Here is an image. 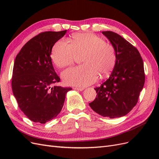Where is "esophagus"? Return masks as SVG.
I'll list each match as a JSON object with an SVG mask.
<instances>
[{"instance_id": "esophagus-1", "label": "esophagus", "mask_w": 159, "mask_h": 159, "mask_svg": "<svg viewBox=\"0 0 159 159\" xmlns=\"http://www.w3.org/2000/svg\"><path fill=\"white\" fill-rule=\"evenodd\" d=\"M74 89H75V90L80 91H83V90L84 89V88H77V87H76V88H74Z\"/></svg>"}]
</instances>
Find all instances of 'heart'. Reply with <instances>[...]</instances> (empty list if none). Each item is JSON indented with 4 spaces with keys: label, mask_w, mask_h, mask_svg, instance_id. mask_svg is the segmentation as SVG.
<instances>
[{
    "label": "heart",
    "mask_w": 159,
    "mask_h": 159,
    "mask_svg": "<svg viewBox=\"0 0 159 159\" xmlns=\"http://www.w3.org/2000/svg\"><path fill=\"white\" fill-rule=\"evenodd\" d=\"M57 41L52 50V60L60 68L70 66L77 56H81L84 65L73 67L62 72L64 82L70 85L85 87L92 84L111 71L116 62L114 47L103 38L91 33H76L70 40Z\"/></svg>",
    "instance_id": "1"
}]
</instances>
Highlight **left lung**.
Returning a JSON list of instances; mask_svg holds the SVG:
<instances>
[{
  "label": "left lung",
  "instance_id": "left-lung-1",
  "mask_svg": "<svg viewBox=\"0 0 159 159\" xmlns=\"http://www.w3.org/2000/svg\"><path fill=\"white\" fill-rule=\"evenodd\" d=\"M116 52V62L109 78L99 88L89 105L95 112L111 119L126 115L135 106L145 84L143 61L131 43L111 31H103Z\"/></svg>",
  "mask_w": 159,
  "mask_h": 159
}]
</instances>
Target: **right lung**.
Instances as JSON below:
<instances>
[{"label":"right lung","mask_w":159,"mask_h":159,"mask_svg":"<svg viewBox=\"0 0 159 159\" xmlns=\"http://www.w3.org/2000/svg\"><path fill=\"white\" fill-rule=\"evenodd\" d=\"M66 30L44 32L32 38L17 54L14 63L12 89L19 107L35 123H46L58 115L71 88L54 85L60 78L50 57L55 43Z\"/></svg>","instance_id":"1"}]
</instances>
